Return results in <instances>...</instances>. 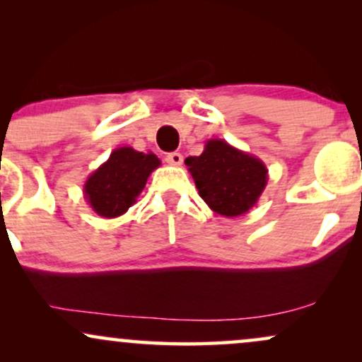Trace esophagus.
Returning a JSON list of instances; mask_svg holds the SVG:
<instances>
[{
  "label": "esophagus",
  "mask_w": 362,
  "mask_h": 362,
  "mask_svg": "<svg viewBox=\"0 0 362 362\" xmlns=\"http://www.w3.org/2000/svg\"><path fill=\"white\" fill-rule=\"evenodd\" d=\"M165 161L173 165V167H180V165L184 163V156H182L180 153H170V155L165 156Z\"/></svg>",
  "instance_id": "1"
}]
</instances>
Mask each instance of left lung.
<instances>
[{
    "instance_id": "8db88e82",
    "label": "left lung",
    "mask_w": 362,
    "mask_h": 362,
    "mask_svg": "<svg viewBox=\"0 0 362 362\" xmlns=\"http://www.w3.org/2000/svg\"><path fill=\"white\" fill-rule=\"evenodd\" d=\"M185 165L206 204L226 218L248 213L269 180V170L260 158L223 139L206 141L201 156H189Z\"/></svg>"
}]
</instances>
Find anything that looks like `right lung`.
Segmentation results:
<instances>
[{"instance_id": "right-lung-1", "label": "right lung", "mask_w": 362, "mask_h": 362, "mask_svg": "<svg viewBox=\"0 0 362 362\" xmlns=\"http://www.w3.org/2000/svg\"><path fill=\"white\" fill-rule=\"evenodd\" d=\"M160 165V158L151 151L141 153L131 146L114 149L109 160L86 178V202L102 218H119L136 204L148 177Z\"/></svg>"}]
</instances>
